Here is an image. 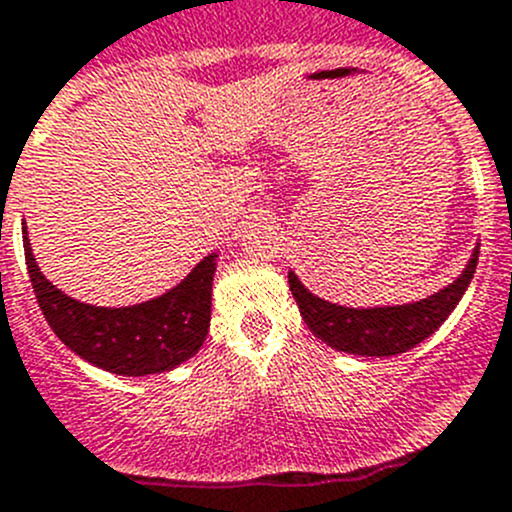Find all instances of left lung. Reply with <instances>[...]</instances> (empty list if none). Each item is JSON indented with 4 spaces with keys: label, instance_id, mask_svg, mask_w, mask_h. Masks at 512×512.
I'll use <instances>...</instances> for the list:
<instances>
[{
    "label": "left lung",
    "instance_id": "8db88e82",
    "mask_svg": "<svg viewBox=\"0 0 512 512\" xmlns=\"http://www.w3.org/2000/svg\"><path fill=\"white\" fill-rule=\"evenodd\" d=\"M477 257H480V245L472 250L470 262L455 283L407 305L343 308L310 293L295 272H288V285L300 315L323 343L356 356H396L432 336L450 318L475 275Z\"/></svg>",
    "mask_w": 512,
    "mask_h": 512
}]
</instances>
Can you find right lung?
<instances>
[{"mask_svg":"<svg viewBox=\"0 0 512 512\" xmlns=\"http://www.w3.org/2000/svg\"><path fill=\"white\" fill-rule=\"evenodd\" d=\"M30 283L45 321L70 351L118 376L171 371L202 348L212 318L217 255H207L176 288L128 308H98L57 290L37 267L22 229Z\"/></svg>","mask_w":512,"mask_h":512,"instance_id":"right-lung-1","label":"right lung"}]
</instances>
